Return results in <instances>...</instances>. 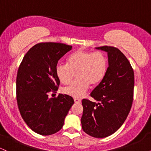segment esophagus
<instances>
[{
  "label": "esophagus",
  "mask_w": 151,
  "mask_h": 151,
  "mask_svg": "<svg viewBox=\"0 0 151 151\" xmlns=\"http://www.w3.org/2000/svg\"><path fill=\"white\" fill-rule=\"evenodd\" d=\"M74 102H75V103H77V104H80L81 102L80 99H77V98H74Z\"/></svg>",
  "instance_id": "1"
}]
</instances>
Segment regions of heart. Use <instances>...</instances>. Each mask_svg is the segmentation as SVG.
Segmentation results:
<instances>
[{
    "label": "heart",
    "instance_id": "heart-1",
    "mask_svg": "<svg viewBox=\"0 0 151 151\" xmlns=\"http://www.w3.org/2000/svg\"><path fill=\"white\" fill-rule=\"evenodd\" d=\"M107 68L108 61L103 52L79 50L69 57L67 64L57 65L56 74L62 84H69L77 73V80L64 88L62 92L74 98H81L89 85L94 87L103 81Z\"/></svg>",
    "mask_w": 151,
    "mask_h": 151
}]
</instances>
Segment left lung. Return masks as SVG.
<instances>
[{"mask_svg":"<svg viewBox=\"0 0 151 151\" xmlns=\"http://www.w3.org/2000/svg\"><path fill=\"white\" fill-rule=\"evenodd\" d=\"M108 53L109 67L103 81L87 99L81 101L83 131L95 138H105L115 133L129 115L133 100L134 72L126 57L112 46L96 47Z\"/></svg>","mask_w":151,"mask_h":151,"instance_id":"1","label":"left lung"}]
</instances>
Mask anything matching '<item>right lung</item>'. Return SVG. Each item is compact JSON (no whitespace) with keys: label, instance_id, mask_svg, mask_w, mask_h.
<instances>
[{"label":"right lung","instance_id":"add662e5","mask_svg":"<svg viewBox=\"0 0 151 151\" xmlns=\"http://www.w3.org/2000/svg\"><path fill=\"white\" fill-rule=\"evenodd\" d=\"M59 42H40L25 54L16 78V99L21 116L32 131L42 136L57 133L64 125L74 99L57 93L60 80L56 74L58 61L72 50Z\"/></svg>","mask_w":151,"mask_h":151}]
</instances>
